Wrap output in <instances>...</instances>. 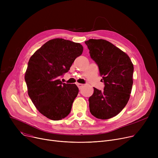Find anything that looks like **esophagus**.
Listing matches in <instances>:
<instances>
[{
    "instance_id": "34e87169",
    "label": "esophagus",
    "mask_w": 158,
    "mask_h": 158,
    "mask_svg": "<svg viewBox=\"0 0 158 158\" xmlns=\"http://www.w3.org/2000/svg\"><path fill=\"white\" fill-rule=\"evenodd\" d=\"M77 86H78V88H79V89H81V88L82 87V85L81 84V83H77Z\"/></svg>"
}]
</instances>
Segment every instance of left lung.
Masks as SVG:
<instances>
[{
    "instance_id": "1",
    "label": "left lung",
    "mask_w": 158,
    "mask_h": 158,
    "mask_svg": "<svg viewBox=\"0 0 158 158\" xmlns=\"http://www.w3.org/2000/svg\"><path fill=\"white\" fill-rule=\"evenodd\" d=\"M85 44L104 83L102 91L94 88L88 100L89 111L97 118L109 119L117 115L129 101L134 66L129 57L109 41L89 39Z\"/></svg>"
}]
</instances>
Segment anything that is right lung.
Listing matches in <instances>:
<instances>
[{
  "mask_svg": "<svg viewBox=\"0 0 158 158\" xmlns=\"http://www.w3.org/2000/svg\"><path fill=\"white\" fill-rule=\"evenodd\" d=\"M83 51L80 44L62 38L49 40L29 59L25 74L28 95L37 110L52 120L69 114L79 88L60 77Z\"/></svg>",
  "mask_w": 158,
  "mask_h": 158,
  "instance_id": "1",
  "label": "right lung"
}]
</instances>
